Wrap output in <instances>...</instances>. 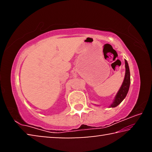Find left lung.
I'll return each mask as SVG.
<instances>
[{"label":"left lung","instance_id":"left-lung-1","mask_svg":"<svg viewBox=\"0 0 152 152\" xmlns=\"http://www.w3.org/2000/svg\"><path fill=\"white\" fill-rule=\"evenodd\" d=\"M125 76L124 80L122 84V86H121L119 92L115 96V101L113 102V104L110 105V107H115L119 105L121 102L123 101V100L125 99L126 95H127V92L129 91V88L130 85V72L129 68L128 63L127 60H125Z\"/></svg>","mask_w":152,"mask_h":152}]
</instances>
